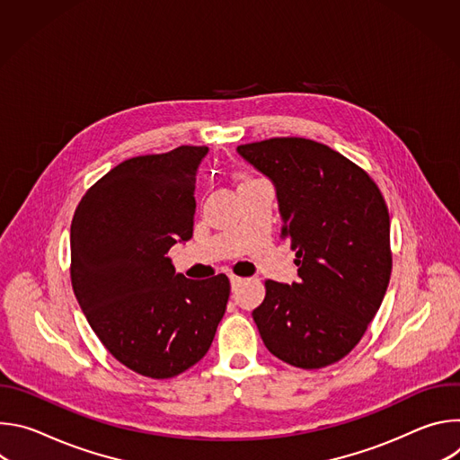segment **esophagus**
Masks as SVG:
<instances>
[{
	"instance_id": "34e87169",
	"label": "esophagus",
	"mask_w": 460,
	"mask_h": 460,
	"mask_svg": "<svg viewBox=\"0 0 460 460\" xmlns=\"http://www.w3.org/2000/svg\"><path fill=\"white\" fill-rule=\"evenodd\" d=\"M229 280H231V288H233V289H236V288L243 282V279H240V277H236V275H231Z\"/></svg>"
}]
</instances>
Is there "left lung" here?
I'll use <instances>...</instances> for the list:
<instances>
[{
    "mask_svg": "<svg viewBox=\"0 0 460 460\" xmlns=\"http://www.w3.org/2000/svg\"><path fill=\"white\" fill-rule=\"evenodd\" d=\"M277 187L282 238L296 252L298 282L266 280L252 318L286 364L320 369L364 337L391 277L389 213L373 178L323 144L270 138L238 146Z\"/></svg>",
    "mask_w": 460,
    "mask_h": 460,
    "instance_id": "left-lung-1",
    "label": "left lung"
}]
</instances>
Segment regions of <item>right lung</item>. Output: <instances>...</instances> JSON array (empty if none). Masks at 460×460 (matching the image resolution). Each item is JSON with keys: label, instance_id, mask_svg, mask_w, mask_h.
Wrapping results in <instances>:
<instances>
[{"label": "right lung", "instance_id": "1", "mask_svg": "<svg viewBox=\"0 0 460 460\" xmlns=\"http://www.w3.org/2000/svg\"><path fill=\"white\" fill-rule=\"evenodd\" d=\"M208 147L181 146L121 162L80 200L71 226V282L107 351L151 378H171L209 351L229 279L176 275L165 256L192 236L196 172Z\"/></svg>", "mask_w": 460, "mask_h": 460}]
</instances>
